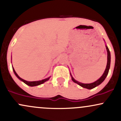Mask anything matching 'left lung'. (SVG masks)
Here are the masks:
<instances>
[{
    "instance_id": "left-lung-1",
    "label": "left lung",
    "mask_w": 121,
    "mask_h": 121,
    "mask_svg": "<svg viewBox=\"0 0 121 121\" xmlns=\"http://www.w3.org/2000/svg\"><path fill=\"white\" fill-rule=\"evenodd\" d=\"M106 50H107V52H108V62H107V65H106V69H105V72H104V74H102V76L98 79V80H97L96 81H95L94 82L91 83V84H82V83L80 82L76 81L75 80L74 78H73V77L72 76V75L70 74L72 77V80L74 82L76 83V84H78L79 85L81 86L82 87H84V88H86L88 89H91L94 88V87L97 86L98 85H99V84H101V83L103 82L105 79L106 78L107 75H108V73H109V70L110 68V51L108 48V47L106 46Z\"/></svg>"
}]
</instances>
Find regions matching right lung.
<instances>
[{"label":"right lung","mask_w":121,"mask_h":121,"mask_svg":"<svg viewBox=\"0 0 121 121\" xmlns=\"http://www.w3.org/2000/svg\"><path fill=\"white\" fill-rule=\"evenodd\" d=\"M12 69H13V72H14V73L15 74V75L16 76V77H17L19 79V80H20L21 81H22L23 82H24L26 84H27V85L28 86H37V85H39L40 84H43L44 82H45V81H48V80H49L50 77H48V78H47L46 79H44V80H41V81H26V80H23V79H22V78H20V77H19V76H18L17 73H16V72H15L14 68H13V67H12Z\"/></svg>","instance_id":"1"}]
</instances>
